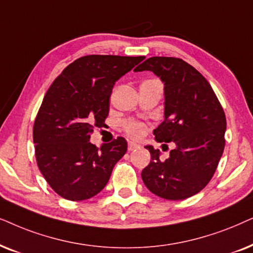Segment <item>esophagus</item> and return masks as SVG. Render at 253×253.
<instances>
[{
	"instance_id": "1",
	"label": "esophagus",
	"mask_w": 253,
	"mask_h": 253,
	"mask_svg": "<svg viewBox=\"0 0 253 253\" xmlns=\"http://www.w3.org/2000/svg\"><path fill=\"white\" fill-rule=\"evenodd\" d=\"M140 146L137 143H135V142H132V141H130V142H128V150L129 151H133V150H135V149H137V148H139Z\"/></svg>"
}]
</instances>
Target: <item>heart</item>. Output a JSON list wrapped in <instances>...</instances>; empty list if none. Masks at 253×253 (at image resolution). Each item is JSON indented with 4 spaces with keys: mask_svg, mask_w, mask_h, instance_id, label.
Segmentation results:
<instances>
[{
    "mask_svg": "<svg viewBox=\"0 0 253 253\" xmlns=\"http://www.w3.org/2000/svg\"><path fill=\"white\" fill-rule=\"evenodd\" d=\"M124 128L126 130V133L132 137H141L146 133V127L143 124L139 123V121L134 120H127L125 121Z\"/></svg>",
    "mask_w": 253,
    "mask_h": 253,
    "instance_id": "heart-1",
    "label": "heart"
}]
</instances>
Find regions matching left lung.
<instances>
[{"label": "left lung", "mask_w": 253, "mask_h": 253, "mask_svg": "<svg viewBox=\"0 0 253 253\" xmlns=\"http://www.w3.org/2000/svg\"><path fill=\"white\" fill-rule=\"evenodd\" d=\"M151 70L164 82V121L154 130L158 142H174L170 157L160 160L151 146V160L141 173L148 190L167 200L199 193L213 178L225 146L227 120L208 81L178 58L153 56L135 72Z\"/></svg>", "instance_id": "8db88e82"}]
</instances>
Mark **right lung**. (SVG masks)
I'll return each instance as SVG.
<instances>
[{
    "mask_svg": "<svg viewBox=\"0 0 253 253\" xmlns=\"http://www.w3.org/2000/svg\"><path fill=\"white\" fill-rule=\"evenodd\" d=\"M144 56L85 55L62 70L43 97L33 125L36 161L52 190L70 201L95 197L105 187L127 142L102 148L90 142L109 116L116 81Z\"/></svg>",
    "mask_w": 253,
    "mask_h": 253,
    "instance_id": "right-lung-1",
    "label": "right lung"
}]
</instances>
